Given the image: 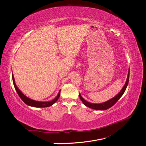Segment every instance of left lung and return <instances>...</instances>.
Masks as SVG:
<instances>
[{
  "label": "left lung",
  "instance_id": "8db88e82",
  "mask_svg": "<svg viewBox=\"0 0 146 146\" xmlns=\"http://www.w3.org/2000/svg\"><path fill=\"white\" fill-rule=\"evenodd\" d=\"M129 76H130V69L129 70V73H128V76H127V81L125 82V85L123 86L122 89L121 90V91L119 92V93L116 96H114L113 98L111 99L110 100L105 102L102 103V104H92L90 102H88L86 101L85 99H84L82 96L80 95V94H79V97H80V100H82V102H83V104L85 105L86 107H89L90 108L92 109H94V110H107L108 108H110V107H113V106L118 101V100L120 99L122 96L123 95V94L124 93V92L126 90L127 86L128 85V83H129Z\"/></svg>",
  "mask_w": 146,
  "mask_h": 146
}]
</instances>
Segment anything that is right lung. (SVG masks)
Here are the masks:
<instances>
[{"instance_id": "1", "label": "right lung", "mask_w": 146, "mask_h": 146, "mask_svg": "<svg viewBox=\"0 0 146 146\" xmlns=\"http://www.w3.org/2000/svg\"><path fill=\"white\" fill-rule=\"evenodd\" d=\"M12 78H13V84H14V86L15 88V90L17 92V94L19 95V96L20 97V98L23 100V101L24 102L27 104V105L31 106V107H37V108H44V107H50V106L52 105L53 104H54L57 101V100L58 99V98H60V91H59L58 95L56 97V98L51 101H48V102H39V101H36L31 99L29 98H27V96H25L23 92L21 91V90L19 89L17 86H16V83H15V78L14 77H13V75L12 74Z\"/></svg>"}]
</instances>
